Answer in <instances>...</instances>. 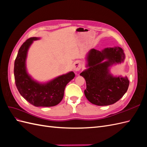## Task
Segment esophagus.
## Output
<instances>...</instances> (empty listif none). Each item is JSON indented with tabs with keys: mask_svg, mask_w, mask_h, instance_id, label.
I'll use <instances>...</instances> for the list:
<instances>
[{
	"mask_svg": "<svg viewBox=\"0 0 147 147\" xmlns=\"http://www.w3.org/2000/svg\"><path fill=\"white\" fill-rule=\"evenodd\" d=\"M73 67H74V70L75 71H76V72H77V71H79L82 69V65L81 63H80L79 61H76L74 63Z\"/></svg>",
	"mask_w": 147,
	"mask_h": 147,
	"instance_id": "34e87169",
	"label": "esophagus"
}]
</instances>
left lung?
<instances>
[{
    "label": "left lung",
    "mask_w": 147,
    "mask_h": 147,
    "mask_svg": "<svg viewBox=\"0 0 147 147\" xmlns=\"http://www.w3.org/2000/svg\"><path fill=\"white\" fill-rule=\"evenodd\" d=\"M124 58L123 49L117 47L106 48L101 51L95 49L89 51L86 58L89 68L80 75L85 79L84 95L91 103L109 105L117 102L126 92L129 84L127 77H115L109 71V67L121 63Z\"/></svg>",
    "instance_id": "obj_1"
}]
</instances>
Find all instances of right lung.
I'll use <instances>...</instances> for the list:
<instances>
[{
  "label": "right lung",
  "instance_id": "1",
  "mask_svg": "<svg viewBox=\"0 0 147 147\" xmlns=\"http://www.w3.org/2000/svg\"><path fill=\"white\" fill-rule=\"evenodd\" d=\"M38 39L30 37L20 48L15 61V84L20 94L30 104L35 107H53L63 99L67 84L75 77V74L70 72L47 83L34 81L26 71V59L29 47Z\"/></svg>",
  "mask_w": 147,
  "mask_h": 147
}]
</instances>
